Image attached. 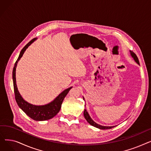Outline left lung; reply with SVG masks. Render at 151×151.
I'll use <instances>...</instances> for the list:
<instances>
[{
	"label": "left lung",
	"mask_w": 151,
	"mask_h": 151,
	"mask_svg": "<svg viewBox=\"0 0 151 151\" xmlns=\"http://www.w3.org/2000/svg\"><path fill=\"white\" fill-rule=\"evenodd\" d=\"M130 54H131V55H132V57L133 58V59L134 60V61H135V62L138 63V64H139V60H138V58H137V55H136L135 54H134L133 51H130ZM83 99L84 100V97H83ZM84 116L85 119H86V121H88V122L89 124H90L91 125L95 127H97V128L100 129H101V130L110 129L113 128L114 127H115V126H110V127H109V126H103V125H99V124L96 123V122H95L92 119L91 117L90 116H89V114H88V112L87 111V110H86V109H84Z\"/></svg>",
	"instance_id": "1"
}]
</instances>
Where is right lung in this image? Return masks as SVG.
<instances>
[{
	"label": "right lung",
	"mask_w": 151,
	"mask_h": 151,
	"mask_svg": "<svg viewBox=\"0 0 151 151\" xmlns=\"http://www.w3.org/2000/svg\"><path fill=\"white\" fill-rule=\"evenodd\" d=\"M36 39L37 38H34L21 51L19 57L17 60L16 61L13 67V81L15 100L17 101L18 106L31 119L35 121H42L50 119L59 112L63 99L72 87H70V88L63 91L53 101L45 105L38 106L32 105L23 99L17 88V81H16V68H17V63L22 56L24 52Z\"/></svg>",
	"instance_id": "add662e5"
}]
</instances>
